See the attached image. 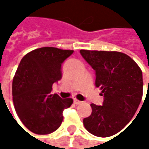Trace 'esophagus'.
Returning <instances> with one entry per match:
<instances>
[{
  "mask_svg": "<svg viewBox=\"0 0 149 149\" xmlns=\"http://www.w3.org/2000/svg\"><path fill=\"white\" fill-rule=\"evenodd\" d=\"M73 103H74L75 104H80L82 102L79 101V100H77V99H76V98H74V99H73Z\"/></svg>",
  "mask_w": 149,
  "mask_h": 149,
  "instance_id": "obj_1",
  "label": "esophagus"
}]
</instances>
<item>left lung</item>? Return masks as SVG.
<instances>
[{"label": "left lung", "instance_id": "8db88e82", "mask_svg": "<svg viewBox=\"0 0 149 149\" xmlns=\"http://www.w3.org/2000/svg\"><path fill=\"white\" fill-rule=\"evenodd\" d=\"M80 54L95 71L96 87L104 96L102 105L91 104L92 112L84 125L96 136L114 135L130 123L141 101V70L123 52L80 50Z\"/></svg>", "mask_w": 149, "mask_h": 149}]
</instances>
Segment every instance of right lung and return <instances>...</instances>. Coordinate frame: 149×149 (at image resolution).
I'll return each instance as SVG.
<instances>
[{
	"label": "right lung",
	"mask_w": 149,
	"mask_h": 149,
	"mask_svg": "<svg viewBox=\"0 0 149 149\" xmlns=\"http://www.w3.org/2000/svg\"><path fill=\"white\" fill-rule=\"evenodd\" d=\"M72 50L41 47L26 54L13 80V101L23 124L33 133L47 134L57 130L63 111L73 100L52 94V84L62 77L63 62Z\"/></svg>",
	"instance_id": "add662e5"
}]
</instances>
